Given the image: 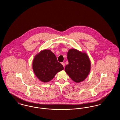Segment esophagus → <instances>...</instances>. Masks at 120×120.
<instances>
[{
	"instance_id": "34e87169",
	"label": "esophagus",
	"mask_w": 120,
	"mask_h": 120,
	"mask_svg": "<svg viewBox=\"0 0 120 120\" xmlns=\"http://www.w3.org/2000/svg\"><path fill=\"white\" fill-rule=\"evenodd\" d=\"M62 65H63V67H65V63H62Z\"/></svg>"
}]
</instances>
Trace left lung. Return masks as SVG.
Returning a JSON list of instances; mask_svg holds the SVG:
<instances>
[{"label": "left lung", "mask_w": 120, "mask_h": 120, "mask_svg": "<svg viewBox=\"0 0 120 120\" xmlns=\"http://www.w3.org/2000/svg\"><path fill=\"white\" fill-rule=\"evenodd\" d=\"M68 64L65 70L71 79L79 83L86 79L89 74L91 63L87 54L75 49H71L68 52Z\"/></svg>", "instance_id": "8db88e82"}]
</instances>
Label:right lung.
Listing matches in <instances>:
<instances>
[{"label":"right lung","mask_w":120,"mask_h":120,"mask_svg":"<svg viewBox=\"0 0 120 120\" xmlns=\"http://www.w3.org/2000/svg\"><path fill=\"white\" fill-rule=\"evenodd\" d=\"M32 67L34 74L43 82L50 81L58 72L64 69L54 54L48 49L41 51L35 56Z\"/></svg>","instance_id":"add662e5"}]
</instances>
